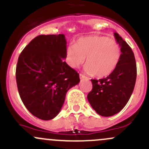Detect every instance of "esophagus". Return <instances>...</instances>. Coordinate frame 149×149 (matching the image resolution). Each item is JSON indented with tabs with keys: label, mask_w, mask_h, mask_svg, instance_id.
<instances>
[{
	"label": "esophagus",
	"mask_w": 149,
	"mask_h": 149,
	"mask_svg": "<svg viewBox=\"0 0 149 149\" xmlns=\"http://www.w3.org/2000/svg\"><path fill=\"white\" fill-rule=\"evenodd\" d=\"M79 76H80V79H87L86 76H84V74H81V73H80Z\"/></svg>",
	"instance_id": "esophagus-1"
}]
</instances>
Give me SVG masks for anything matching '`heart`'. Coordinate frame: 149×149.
<instances>
[{
    "instance_id": "b5f03b06",
    "label": "heart",
    "mask_w": 149,
    "mask_h": 149,
    "mask_svg": "<svg viewBox=\"0 0 149 149\" xmlns=\"http://www.w3.org/2000/svg\"><path fill=\"white\" fill-rule=\"evenodd\" d=\"M121 56V48L116 40L103 36L83 37L67 49V60L73 68L85 62V71L98 78L109 76L116 69Z\"/></svg>"
}]
</instances>
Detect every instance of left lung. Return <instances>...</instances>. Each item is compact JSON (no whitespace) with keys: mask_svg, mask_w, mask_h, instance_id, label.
Instances as JSON below:
<instances>
[{"mask_svg":"<svg viewBox=\"0 0 149 149\" xmlns=\"http://www.w3.org/2000/svg\"><path fill=\"white\" fill-rule=\"evenodd\" d=\"M114 36L121 48L119 63L106 78L91 79L93 88L87 95L95 112L105 117L115 115L124 108L133 93L137 75L132 49L117 33Z\"/></svg>","mask_w":149,"mask_h":149,"instance_id":"1","label":"left lung"}]
</instances>
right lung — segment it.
I'll list each match as a JSON object with an SVG mask.
<instances>
[{
  "label": "right lung",
  "instance_id": "1",
  "mask_svg": "<svg viewBox=\"0 0 149 149\" xmlns=\"http://www.w3.org/2000/svg\"><path fill=\"white\" fill-rule=\"evenodd\" d=\"M63 34L40 35L25 47L15 70L18 93L34 116L51 120L60 112L67 91L79 83V74L64 61Z\"/></svg>",
  "mask_w": 149,
  "mask_h": 149
}]
</instances>
